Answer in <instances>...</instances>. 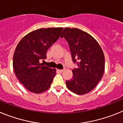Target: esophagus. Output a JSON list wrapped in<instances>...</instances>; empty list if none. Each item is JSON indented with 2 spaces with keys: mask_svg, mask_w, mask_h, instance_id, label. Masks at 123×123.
Listing matches in <instances>:
<instances>
[{
  "mask_svg": "<svg viewBox=\"0 0 123 123\" xmlns=\"http://www.w3.org/2000/svg\"><path fill=\"white\" fill-rule=\"evenodd\" d=\"M57 71H58L59 72H60V73H62V72H63V71H64V69H57Z\"/></svg>",
  "mask_w": 123,
  "mask_h": 123,
  "instance_id": "obj_1",
  "label": "esophagus"
}]
</instances>
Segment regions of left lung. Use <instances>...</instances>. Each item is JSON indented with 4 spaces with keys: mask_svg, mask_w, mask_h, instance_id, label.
I'll return each instance as SVG.
<instances>
[{
    "mask_svg": "<svg viewBox=\"0 0 123 123\" xmlns=\"http://www.w3.org/2000/svg\"><path fill=\"white\" fill-rule=\"evenodd\" d=\"M63 37L69 44L72 61L78 66L72 70L73 76L66 81V86L77 95L87 93L97 86L103 77V50L92 36L78 28H66L61 36Z\"/></svg>",
    "mask_w": 123,
    "mask_h": 123,
    "instance_id": "left-lung-1",
    "label": "left lung"
}]
</instances>
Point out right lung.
<instances>
[{"label": "right lung", "instance_id": "obj_1", "mask_svg": "<svg viewBox=\"0 0 123 123\" xmlns=\"http://www.w3.org/2000/svg\"><path fill=\"white\" fill-rule=\"evenodd\" d=\"M63 28H40L23 37L17 44L13 57V68L21 84L28 90L41 93L49 89L56 70L40 61L46 58L47 51L60 37Z\"/></svg>", "mask_w": 123, "mask_h": 123}]
</instances>
